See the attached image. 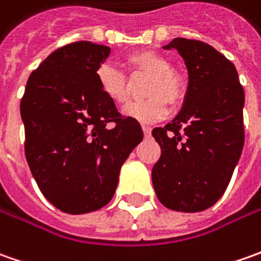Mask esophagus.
Instances as JSON below:
<instances>
[{
	"mask_svg": "<svg viewBox=\"0 0 261 261\" xmlns=\"http://www.w3.org/2000/svg\"><path fill=\"white\" fill-rule=\"evenodd\" d=\"M142 130H144V134H145V136L151 135V127H149V126L144 125V126H142Z\"/></svg>",
	"mask_w": 261,
	"mask_h": 261,
	"instance_id": "esophagus-1",
	"label": "esophagus"
}]
</instances>
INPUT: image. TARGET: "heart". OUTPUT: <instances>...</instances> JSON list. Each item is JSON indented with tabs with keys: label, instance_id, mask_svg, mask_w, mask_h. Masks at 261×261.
<instances>
[{
	"label": "heart",
	"instance_id": "heart-1",
	"mask_svg": "<svg viewBox=\"0 0 261 261\" xmlns=\"http://www.w3.org/2000/svg\"><path fill=\"white\" fill-rule=\"evenodd\" d=\"M130 72L149 75L145 87L146 100L130 103L123 109V115L138 122L151 123L164 119L168 105H180L186 97V81L171 69L170 59L154 50H139L126 58ZM97 84L101 93L115 105H125L129 98L127 76L116 66L105 64L97 69Z\"/></svg>",
	"mask_w": 261,
	"mask_h": 261
}]
</instances>
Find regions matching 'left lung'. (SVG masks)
Returning <instances> with one entry per match:
<instances>
[{
  "label": "left lung",
  "instance_id": "1",
  "mask_svg": "<svg viewBox=\"0 0 261 261\" xmlns=\"http://www.w3.org/2000/svg\"><path fill=\"white\" fill-rule=\"evenodd\" d=\"M189 71L185 106L174 120L155 127L161 156L152 185L163 205L178 212H200L225 193L244 146V88L234 64L211 45L177 37Z\"/></svg>",
  "mask_w": 261,
  "mask_h": 261
}]
</instances>
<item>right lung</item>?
<instances>
[{"label":"right lung","mask_w":261,"mask_h":261,"mask_svg":"<svg viewBox=\"0 0 261 261\" xmlns=\"http://www.w3.org/2000/svg\"><path fill=\"white\" fill-rule=\"evenodd\" d=\"M109 54L86 40L56 49L29 76L20 103L30 171L46 199L71 215L110 202L120 167L144 138L97 84Z\"/></svg>","instance_id":"right-lung-1"}]
</instances>
